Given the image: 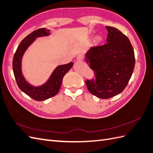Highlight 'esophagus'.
<instances>
[{
    "mask_svg": "<svg viewBox=\"0 0 153 153\" xmlns=\"http://www.w3.org/2000/svg\"><path fill=\"white\" fill-rule=\"evenodd\" d=\"M83 58H84L83 55H82V54H80L77 56V61H79V62H80V61H82V59H83Z\"/></svg>",
    "mask_w": 153,
    "mask_h": 153,
    "instance_id": "esophagus-1",
    "label": "esophagus"
}]
</instances>
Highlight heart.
Masks as SVG:
<instances>
[{
  "instance_id": "obj_1",
  "label": "heart",
  "mask_w": 153,
  "mask_h": 153,
  "mask_svg": "<svg viewBox=\"0 0 153 153\" xmlns=\"http://www.w3.org/2000/svg\"><path fill=\"white\" fill-rule=\"evenodd\" d=\"M101 36H97L95 38V42L96 43H99L101 41Z\"/></svg>"
}]
</instances>
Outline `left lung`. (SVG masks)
Here are the masks:
<instances>
[{"label":"left lung","instance_id":"left-lung-1","mask_svg":"<svg viewBox=\"0 0 153 153\" xmlns=\"http://www.w3.org/2000/svg\"><path fill=\"white\" fill-rule=\"evenodd\" d=\"M107 43L94 46L86 54V63L94 76L86 80L90 92L101 99H109L123 91L134 67L133 48L128 38L120 30L106 26Z\"/></svg>","mask_w":153,"mask_h":153}]
</instances>
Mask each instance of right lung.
Returning <instances> with one entry per match:
<instances>
[{
  "mask_svg": "<svg viewBox=\"0 0 153 153\" xmlns=\"http://www.w3.org/2000/svg\"><path fill=\"white\" fill-rule=\"evenodd\" d=\"M49 34L50 30L45 28L38 29L30 33L20 43L13 59V70L17 85L25 94L37 101H44L58 94L64 76L74 64L73 62H71L66 65H59L55 69L49 81L41 86L34 87L25 81L21 71V59L25 51L36 38L49 35Z\"/></svg>",
  "mask_w": 153,
  "mask_h": 153,
  "instance_id": "1",
  "label": "right lung"
}]
</instances>
